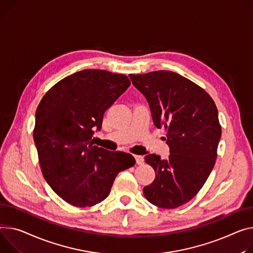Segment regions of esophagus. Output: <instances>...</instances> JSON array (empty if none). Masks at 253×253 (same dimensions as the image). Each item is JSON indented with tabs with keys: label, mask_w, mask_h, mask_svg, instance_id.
Wrapping results in <instances>:
<instances>
[{
	"label": "esophagus",
	"mask_w": 253,
	"mask_h": 253,
	"mask_svg": "<svg viewBox=\"0 0 253 253\" xmlns=\"http://www.w3.org/2000/svg\"><path fill=\"white\" fill-rule=\"evenodd\" d=\"M134 158H135L136 164H138V165H142L144 163V159L142 156H135Z\"/></svg>",
	"instance_id": "esophagus-1"
}]
</instances>
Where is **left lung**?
Instances as JSON below:
<instances>
[{"label": "left lung", "instance_id": "1", "mask_svg": "<svg viewBox=\"0 0 253 253\" xmlns=\"http://www.w3.org/2000/svg\"><path fill=\"white\" fill-rule=\"evenodd\" d=\"M146 98L157 128L166 129L170 156L147 155L156 179L143 188L145 198L162 209H176L191 200L208 180L216 159L222 129L210 94L172 71L129 75Z\"/></svg>", "mask_w": 253, "mask_h": 253}]
</instances>
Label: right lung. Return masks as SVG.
Segmentation results:
<instances>
[{
  "label": "right lung",
  "instance_id": "add662e5",
  "mask_svg": "<svg viewBox=\"0 0 253 253\" xmlns=\"http://www.w3.org/2000/svg\"><path fill=\"white\" fill-rule=\"evenodd\" d=\"M130 85L127 76L86 69L65 77L42 97L33 139L42 175L67 203L86 208L109 195L120 172L135 165L123 151L93 145L104 113Z\"/></svg>",
  "mask_w": 253,
  "mask_h": 253
}]
</instances>
